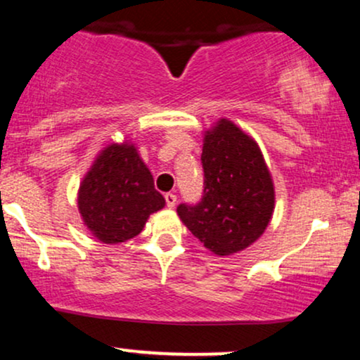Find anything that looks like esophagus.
<instances>
[{"label": "esophagus", "mask_w": 360, "mask_h": 360, "mask_svg": "<svg viewBox=\"0 0 360 360\" xmlns=\"http://www.w3.org/2000/svg\"><path fill=\"white\" fill-rule=\"evenodd\" d=\"M176 201H177V196L174 193H167L166 194V205L169 206V208H174Z\"/></svg>", "instance_id": "obj_1"}]
</instances>
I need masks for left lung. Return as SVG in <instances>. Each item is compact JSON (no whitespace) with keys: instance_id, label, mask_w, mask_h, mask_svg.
<instances>
[{"instance_id":"left-lung-1","label":"left lung","mask_w":360,"mask_h":360,"mask_svg":"<svg viewBox=\"0 0 360 360\" xmlns=\"http://www.w3.org/2000/svg\"><path fill=\"white\" fill-rule=\"evenodd\" d=\"M203 198L177 214L206 249L232 255L266 232L274 212V183L254 139L226 118L205 131Z\"/></svg>"}]
</instances>
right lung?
<instances>
[{
	"instance_id": "obj_1",
	"label": "right lung",
	"mask_w": 360,
	"mask_h": 360,
	"mask_svg": "<svg viewBox=\"0 0 360 360\" xmlns=\"http://www.w3.org/2000/svg\"><path fill=\"white\" fill-rule=\"evenodd\" d=\"M166 200L135 143H110L94 159L77 193V208L88 230L103 243L137 237Z\"/></svg>"
}]
</instances>
